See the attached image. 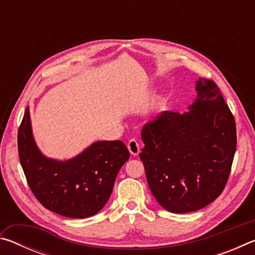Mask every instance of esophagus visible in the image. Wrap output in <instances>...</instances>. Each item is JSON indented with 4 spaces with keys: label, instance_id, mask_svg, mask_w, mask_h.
Masks as SVG:
<instances>
[{
    "label": "esophagus",
    "instance_id": "obj_1",
    "mask_svg": "<svg viewBox=\"0 0 255 255\" xmlns=\"http://www.w3.org/2000/svg\"><path fill=\"white\" fill-rule=\"evenodd\" d=\"M127 147L129 149V152H130V154L133 155V156H136V155H138L140 152V145L136 139L129 140L127 144Z\"/></svg>",
    "mask_w": 255,
    "mask_h": 255
}]
</instances>
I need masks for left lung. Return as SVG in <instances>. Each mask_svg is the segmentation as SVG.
<instances>
[{
	"instance_id": "left-lung-1",
	"label": "left lung",
	"mask_w": 255,
	"mask_h": 255,
	"mask_svg": "<svg viewBox=\"0 0 255 255\" xmlns=\"http://www.w3.org/2000/svg\"><path fill=\"white\" fill-rule=\"evenodd\" d=\"M196 91L188 112L164 111L141 129L149 189L174 214L204 208L221 195L236 150L234 116L217 84L199 79Z\"/></svg>"
}]
</instances>
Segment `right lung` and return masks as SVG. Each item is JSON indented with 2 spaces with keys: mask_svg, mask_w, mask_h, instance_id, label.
<instances>
[{
  "mask_svg": "<svg viewBox=\"0 0 255 255\" xmlns=\"http://www.w3.org/2000/svg\"><path fill=\"white\" fill-rule=\"evenodd\" d=\"M18 150L34 197L45 208L70 218L91 217L105 207L129 158L122 140L96 141L67 161L46 157L33 139L29 108L19 127Z\"/></svg>",
  "mask_w": 255,
  "mask_h": 255,
  "instance_id": "obj_1",
  "label": "right lung"
}]
</instances>
